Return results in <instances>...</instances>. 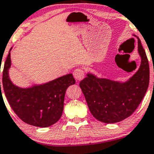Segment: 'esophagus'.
<instances>
[{
	"label": "esophagus",
	"mask_w": 154,
	"mask_h": 154,
	"mask_svg": "<svg viewBox=\"0 0 154 154\" xmlns=\"http://www.w3.org/2000/svg\"><path fill=\"white\" fill-rule=\"evenodd\" d=\"M73 76L75 78V79L78 82L81 81L82 79H84V71L81 68H77L75 69L73 71Z\"/></svg>",
	"instance_id": "esophagus-1"
}]
</instances>
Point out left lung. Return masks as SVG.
I'll list each match as a JSON object with an SVG mask.
<instances>
[{"mask_svg":"<svg viewBox=\"0 0 154 154\" xmlns=\"http://www.w3.org/2000/svg\"><path fill=\"white\" fill-rule=\"evenodd\" d=\"M137 38L141 63L137 71L128 81L115 82L87 73L79 84L91 113L103 123H116L132 115L148 89V60L140 40Z\"/></svg>","mask_w":154,"mask_h":154,"instance_id":"left-lung-1","label":"left lung"}]
</instances>
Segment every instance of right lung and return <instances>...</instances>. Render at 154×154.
Instances as JSON below:
<instances>
[{"label":"right lung","mask_w":154,"mask_h":154,"mask_svg":"<svg viewBox=\"0 0 154 154\" xmlns=\"http://www.w3.org/2000/svg\"><path fill=\"white\" fill-rule=\"evenodd\" d=\"M11 50L5 62L2 79V86L10 106L19 118L30 125L39 127L53 125L61 118L65 91L69 86L75 83L73 76L70 73L46 84L19 87L11 82L8 75Z\"/></svg>","instance_id":"1"}]
</instances>
